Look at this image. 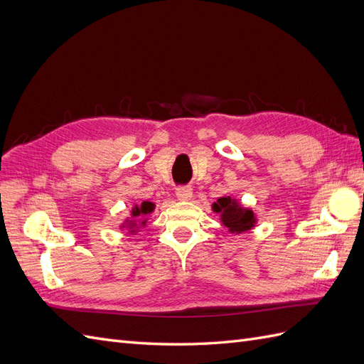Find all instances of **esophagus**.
<instances>
[{
  "label": "esophagus",
  "mask_w": 364,
  "mask_h": 364,
  "mask_svg": "<svg viewBox=\"0 0 364 364\" xmlns=\"http://www.w3.org/2000/svg\"><path fill=\"white\" fill-rule=\"evenodd\" d=\"M176 197H178V199L182 200V202L190 200L191 197H193L191 186H179V188L176 190Z\"/></svg>",
  "instance_id": "esophagus-1"
}]
</instances>
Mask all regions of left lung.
<instances>
[{
	"label": "left lung",
	"mask_w": 364,
	"mask_h": 364,
	"mask_svg": "<svg viewBox=\"0 0 364 364\" xmlns=\"http://www.w3.org/2000/svg\"><path fill=\"white\" fill-rule=\"evenodd\" d=\"M213 209L215 213H220L222 223L229 228L230 232L241 234L255 226V214L250 209L240 206V203L230 197H220L213 205Z\"/></svg>",
	"instance_id": "1"
}]
</instances>
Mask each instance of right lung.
<instances>
[{
  "mask_svg": "<svg viewBox=\"0 0 364 364\" xmlns=\"http://www.w3.org/2000/svg\"><path fill=\"white\" fill-rule=\"evenodd\" d=\"M153 209H155V203H151V202H142L141 206L136 205L134 209H132V217H134L135 220H126V223H124L130 229V232H135V228L138 226L139 220H141V225H146L147 220L144 217L149 215Z\"/></svg>",
  "mask_w": 364,
  "mask_h": 364,
  "instance_id": "1",
  "label": "right lung"
}]
</instances>
